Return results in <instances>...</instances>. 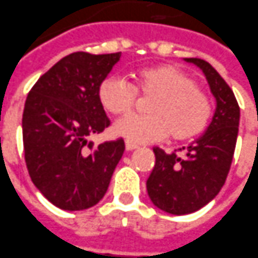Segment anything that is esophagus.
Masks as SVG:
<instances>
[{"label": "esophagus", "mask_w": 258, "mask_h": 258, "mask_svg": "<svg viewBox=\"0 0 258 258\" xmlns=\"http://www.w3.org/2000/svg\"><path fill=\"white\" fill-rule=\"evenodd\" d=\"M138 148V145H135V143H131V142H125V149L127 152H131V150L136 149Z\"/></svg>", "instance_id": "obj_1"}]
</instances>
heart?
Listing matches in <instances>:
<instances>
[{"instance_id": "obj_1", "label": "heart", "mask_w": 258, "mask_h": 258, "mask_svg": "<svg viewBox=\"0 0 258 258\" xmlns=\"http://www.w3.org/2000/svg\"><path fill=\"white\" fill-rule=\"evenodd\" d=\"M136 92L153 95L149 115H132L119 120L113 132L131 143H148L170 135L173 141L198 136L212 116V105L196 82L173 65L160 63L138 69L135 82L122 77H108L99 85L101 105L115 116L127 115L136 103Z\"/></svg>"}]
</instances>
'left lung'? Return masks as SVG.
Masks as SVG:
<instances>
[{
  "instance_id": "8db88e82",
  "label": "left lung",
  "mask_w": 258,
  "mask_h": 258,
  "mask_svg": "<svg viewBox=\"0 0 258 258\" xmlns=\"http://www.w3.org/2000/svg\"><path fill=\"white\" fill-rule=\"evenodd\" d=\"M203 71L216 99L210 125L198 141L167 155L155 148V167L146 181L152 203L169 214H189L210 203L229 174L237 142L240 108L219 72L203 59L184 58Z\"/></svg>"
}]
</instances>
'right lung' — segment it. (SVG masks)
Listing matches in <instances>:
<instances>
[{
    "label": "right lung",
    "instance_id": "right-lung-1",
    "mask_svg": "<svg viewBox=\"0 0 258 258\" xmlns=\"http://www.w3.org/2000/svg\"><path fill=\"white\" fill-rule=\"evenodd\" d=\"M120 55L69 53L36 81L27 96L25 163L36 189L62 210L98 205L125 152L123 139L96 148L88 141L110 125L98 91Z\"/></svg>",
    "mask_w": 258,
    "mask_h": 258
}]
</instances>
